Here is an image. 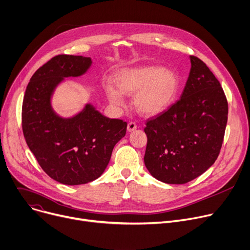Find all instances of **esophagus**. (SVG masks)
<instances>
[{
    "mask_svg": "<svg viewBox=\"0 0 250 250\" xmlns=\"http://www.w3.org/2000/svg\"><path fill=\"white\" fill-rule=\"evenodd\" d=\"M136 128H137V124L135 122H129L127 124V130L128 131H132V130H135Z\"/></svg>",
    "mask_w": 250,
    "mask_h": 250,
    "instance_id": "34e87169",
    "label": "esophagus"
}]
</instances>
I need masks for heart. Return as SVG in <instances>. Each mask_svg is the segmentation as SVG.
<instances>
[{
	"label": "heart",
	"instance_id": "b5f03b06",
	"mask_svg": "<svg viewBox=\"0 0 250 250\" xmlns=\"http://www.w3.org/2000/svg\"><path fill=\"white\" fill-rule=\"evenodd\" d=\"M119 90L106 85L108 101L116 105L124 104L121 94H136L134 103L137 109L146 115H154L167 109L175 101L179 90L178 76L171 70L158 66L124 69L115 76Z\"/></svg>",
	"mask_w": 250,
	"mask_h": 250
}]
</instances>
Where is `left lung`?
I'll return each mask as SVG.
<instances>
[{
	"label": "left lung",
	"mask_w": 250,
	"mask_h": 250,
	"mask_svg": "<svg viewBox=\"0 0 250 250\" xmlns=\"http://www.w3.org/2000/svg\"><path fill=\"white\" fill-rule=\"evenodd\" d=\"M181 98L148 119L145 165L157 180L185 184L207 171L222 146L228 103L220 82L196 56Z\"/></svg>",
	"instance_id": "obj_1"
}]
</instances>
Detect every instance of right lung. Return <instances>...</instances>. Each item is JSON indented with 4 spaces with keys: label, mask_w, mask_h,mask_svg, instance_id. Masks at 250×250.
I'll use <instances>...</instances> for the list:
<instances>
[{
    "label": "right lung",
    "mask_w": 250,
    "mask_h": 250,
    "mask_svg": "<svg viewBox=\"0 0 250 250\" xmlns=\"http://www.w3.org/2000/svg\"><path fill=\"white\" fill-rule=\"evenodd\" d=\"M90 64L91 59L83 56L51 58L33 74L23 99L26 143L42 170L65 185L86 184L101 176L126 131V122L106 118L90 104L72 119L53 111L50 98L58 83L83 74Z\"/></svg>",
    "instance_id": "obj_1"
}]
</instances>
